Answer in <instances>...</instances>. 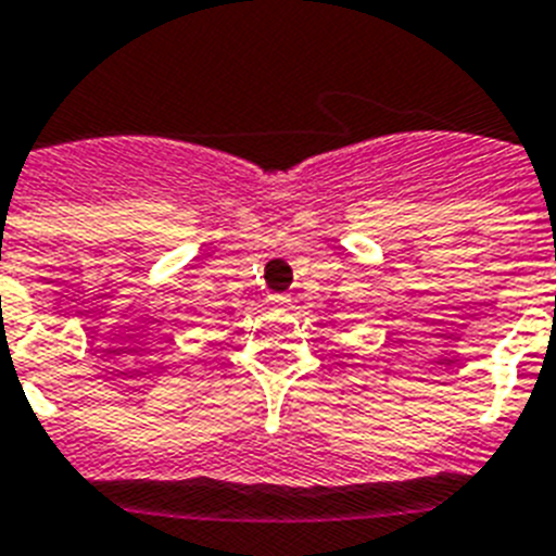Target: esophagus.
I'll return each mask as SVG.
<instances>
[{
  "instance_id": "esophagus-1",
  "label": "esophagus",
  "mask_w": 556,
  "mask_h": 556,
  "mask_svg": "<svg viewBox=\"0 0 556 556\" xmlns=\"http://www.w3.org/2000/svg\"><path fill=\"white\" fill-rule=\"evenodd\" d=\"M268 302L274 308H288V305H291V296H288V293H270Z\"/></svg>"
}]
</instances>
